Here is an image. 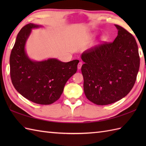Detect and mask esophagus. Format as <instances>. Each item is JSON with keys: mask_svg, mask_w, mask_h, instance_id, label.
Returning a JSON list of instances; mask_svg holds the SVG:
<instances>
[{"mask_svg": "<svg viewBox=\"0 0 146 146\" xmlns=\"http://www.w3.org/2000/svg\"><path fill=\"white\" fill-rule=\"evenodd\" d=\"M82 64H83L82 62H79V63H78V70L81 69V68H82Z\"/></svg>", "mask_w": 146, "mask_h": 146, "instance_id": "esophagus-1", "label": "esophagus"}]
</instances>
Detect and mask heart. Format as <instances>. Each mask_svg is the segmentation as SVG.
Here are the masks:
<instances>
[{
  "label": "heart",
  "mask_w": 146,
  "mask_h": 146,
  "mask_svg": "<svg viewBox=\"0 0 146 146\" xmlns=\"http://www.w3.org/2000/svg\"><path fill=\"white\" fill-rule=\"evenodd\" d=\"M101 39L102 40V41H105V40L106 39V38H105V36H102V38H101Z\"/></svg>",
  "instance_id": "1"
}]
</instances>
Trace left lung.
<instances>
[{"mask_svg":"<svg viewBox=\"0 0 146 146\" xmlns=\"http://www.w3.org/2000/svg\"><path fill=\"white\" fill-rule=\"evenodd\" d=\"M118 35L113 42L83 52L82 73L86 97L98 105L125 97L134 86L140 66L137 44L131 33L115 24Z\"/></svg>","mask_w":146,"mask_h":146,"instance_id":"8db88e82","label":"left lung"}]
</instances>
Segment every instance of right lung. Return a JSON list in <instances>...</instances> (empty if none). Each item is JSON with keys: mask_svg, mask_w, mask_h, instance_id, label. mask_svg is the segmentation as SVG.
Returning a JSON list of instances; mask_svg holds the SVG:
<instances>
[{"mask_svg": "<svg viewBox=\"0 0 146 146\" xmlns=\"http://www.w3.org/2000/svg\"><path fill=\"white\" fill-rule=\"evenodd\" d=\"M42 27L30 23L18 33L10 56V74L15 90L27 100L41 105L58 100L67 81L77 71L79 60L67 63L56 58L43 61L31 59L26 51L32 29Z\"/></svg>", "mask_w": 146, "mask_h": 146, "instance_id": "1", "label": "right lung"}]
</instances>
